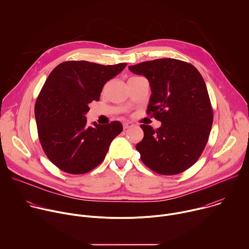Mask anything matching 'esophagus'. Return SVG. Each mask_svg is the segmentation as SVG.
<instances>
[{
  "instance_id": "esophagus-1",
  "label": "esophagus",
  "mask_w": 249,
  "mask_h": 249,
  "mask_svg": "<svg viewBox=\"0 0 249 249\" xmlns=\"http://www.w3.org/2000/svg\"><path fill=\"white\" fill-rule=\"evenodd\" d=\"M132 126H133V123L130 122V121H126V122L123 123V128H124V130H126V129H128V128H130V127H132Z\"/></svg>"
}]
</instances>
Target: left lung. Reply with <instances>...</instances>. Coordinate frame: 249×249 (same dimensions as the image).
I'll return each mask as SVG.
<instances>
[{"mask_svg": "<svg viewBox=\"0 0 249 249\" xmlns=\"http://www.w3.org/2000/svg\"><path fill=\"white\" fill-rule=\"evenodd\" d=\"M129 70L148 79L152 90L148 114L161 122L157 130L141 125L144 138L136 149L153 171L174 175L192 166L200 158L213 124V109L207 87L191 64L157 59Z\"/></svg>", "mask_w": 249, "mask_h": 249, "instance_id": "1", "label": "left lung"}]
</instances>
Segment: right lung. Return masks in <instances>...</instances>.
Here are the masks:
<instances>
[{
  "instance_id": "1",
  "label": "right lung",
  "mask_w": 249,
  "mask_h": 249,
  "mask_svg": "<svg viewBox=\"0 0 249 249\" xmlns=\"http://www.w3.org/2000/svg\"><path fill=\"white\" fill-rule=\"evenodd\" d=\"M126 63L99 65L88 61H67L48 76L35 103L40 144L47 158L71 174L90 171L104 160L122 124L88 126L89 104L99 100L103 86L117 76Z\"/></svg>"
}]
</instances>
